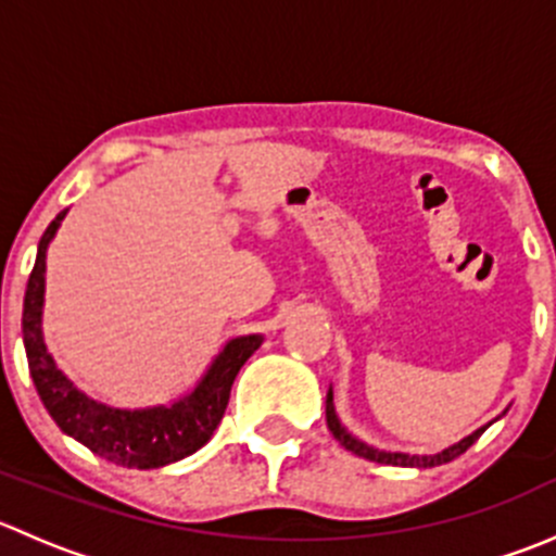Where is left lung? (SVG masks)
<instances>
[{"instance_id":"8db88e82","label":"left lung","mask_w":556,"mask_h":556,"mask_svg":"<svg viewBox=\"0 0 556 556\" xmlns=\"http://www.w3.org/2000/svg\"><path fill=\"white\" fill-rule=\"evenodd\" d=\"M508 412V408H506ZM503 412V414H506ZM501 414V417H503ZM501 417H495L492 422H497ZM325 419H328V428L330 433H333V439L339 441L344 450H350L352 454H357V457H366L371 459V463H379V465H401V468H433V465H444V463H452L454 457H459L468 446L476 444V439H479L481 433H484L486 428H490L492 422H486L484 428L473 430L470 435H465V439H459L457 444L446 446V450L435 452V454H406V452H387V450H377V446H368L366 441L355 439V435L350 433V430L341 425L339 414H336V406H333V387H328V395H325Z\"/></svg>"}]
</instances>
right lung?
I'll return each mask as SVG.
<instances>
[{"label":"right lung","mask_w":556,"mask_h":556,"mask_svg":"<svg viewBox=\"0 0 556 556\" xmlns=\"http://www.w3.org/2000/svg\"><path fill=\"white\" fill-rule=\"evenodd\" d=\"M66 212L70 210L59 212L55 220L45 228L24 295V346L39 401L45 403L61 433L80 441L99 457L123 465V468H164V465L199 452L212 439L228 406L233 379H237L239 368L250 361L252 352L263 344V336L247 333L228 339L223 350L212 357L193 390L172 403L117 408L83 392L55 366L42 333L48 247L59 233Z\"/></svg>","instance_id":"1"}]
</instances>
